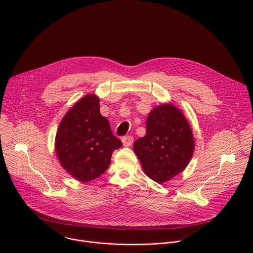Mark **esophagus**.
<instances>
[{
  "label": "esophagus",
  "mask_w": 253,
  "mask_h": 253,
  "mask_svg": "<svg viewBox=\"0 0 253 253\" xmlns=\"http://www.w3.org/2000/svg\"><path fill=\"white\" fill-rule=\"evenodd\" d=\"M133 136H131V135H128V136H124L123 138H122V142H123V145L124 146H130L131 144L133 143Z\"/></svg>",
  "instance_id": "34e87169"
}]
</instances>
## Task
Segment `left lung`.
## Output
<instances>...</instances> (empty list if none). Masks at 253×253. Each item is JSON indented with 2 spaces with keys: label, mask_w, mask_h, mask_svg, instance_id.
I'll use <instances>...</instances> for the list:
<instances>
[{
  "label": "left lung",
  "mask_w": 253,
  "mask_h": 253,
  "mask_svg": "<svg viewBox=\"0 0 253 253\" xmlns=\"http://www.w3.org/2000/svg\"><path fill=\"white\" fill-rule=\"evenodd\" d=\"M146 127V135L134 142L133 149L147 176L164 183L188 165L194 151L192 132L183 114L170 104L154 108Z\"/></svg>",
  "instance_id": "1"
}]
</instances>
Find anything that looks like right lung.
Listing matches in <instances>:
<instances>
[{"label":"right lung","instance_id":"add662e5","mask_svg":"<svg viewBox=\"0 0 253 253\" xmlns=\"http://www.w3.org/2000/svg\"><path fill=\"white\" fill-rule=\"evenodd\" d=\"M122 146L110 123L100 114L99 99L86 95L60 123L56 152L61 165L81 182L102 175L110 165L112 153Z\"/></svg>","mask_w":253,"mask_h":253}]
</instances>
